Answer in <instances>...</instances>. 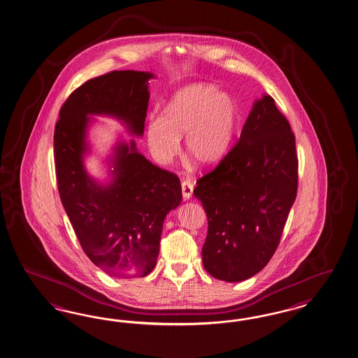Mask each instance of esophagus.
Instances as JSON below:
<instances>
[{"label":"esophagus","instance_id":"esophagus-1","mask_svg":"<svg viewBox=\"0 0 358 358\" xmlns=\"http://www.w3.org/2000/svg\"><path fill=\"white\" fill-rule=\"evenodd\" d=\"M181 189H182V196H184L185 199L192 198L194 189V185L192 184V181H189V180H184V181L181 182Z\"/></svg>","mask_w":358,"mask_h":358}]
</instances>
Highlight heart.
Here are the masks:
<instances>
[{"label":"heart","mask_w":358,"mask_h":358,"mask_svg":"<svg viewBox=\"0 0 358 358\" xmlns=\"http://www.w3.org/2000/svg\"><path fill=\"white\" fill-rule=\"evenodd\" d=\"M238 122V106L213 85L181 88L165 106L162 118L147 124V143L159 162H171L186 136V152L198 164H216L228 154Z\"/></svg>","instance_id":"heart-1"}]
</instances>
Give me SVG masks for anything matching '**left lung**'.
<instances>
[{"label":"left lung","instance_id":"1","mask_svg":"<svg viewBox=\"0 0 358 358\" xmlns=\"http://www.w3.org/2000/svg\"><path fill=\"white\" fill-rule=\"evenodd\" d=\"M297 187L296 138L275 100L264 95L240 141L194 189L208 219L206 271L237 282L263 270L279 246Z\"/></svg>","mask_w":358,"mask_h":358}]
</instances>
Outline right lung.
Masks as SVG:
<instances>
[{"instance_id": "add662e5", "label": "right lung", "mask_w": 358, "mask_h": 358, "mask_svg": "<svg viewBox=\"0 0 358 358\" xmlns=\"http://www.w3.org/2000/svg\"><path fill=\"white\" fill-rule=\"evenodd\" d=\"M151 73L113 70L74 90L55 127L58 193L85 254L113 278H143L154 270L166 213L182 199L177 174L148 162L134 141L120 143L113 181L99 185L85 171L87 115L124 120L142 136Z\"/></svg>"}]
</instances>
